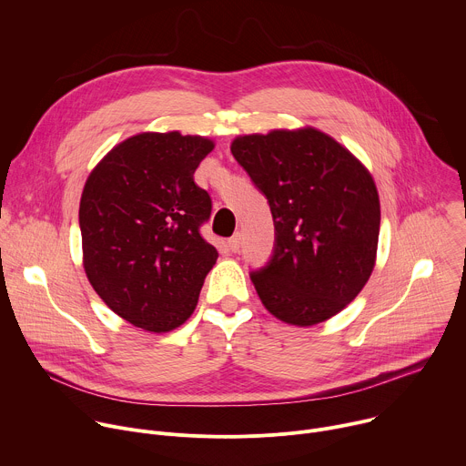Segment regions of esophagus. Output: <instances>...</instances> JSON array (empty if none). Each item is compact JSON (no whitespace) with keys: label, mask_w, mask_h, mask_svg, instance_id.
Instances as JSON below:
<instances>
[{"label":"esophagus","mask_w":466,"mask_h":466,"mask_svg":"<svg viewBox=\"0 0 466 466\" xmlns=\"http://www.w3.org/2000/svg\"><path fill=\"white\" fill-rule=\"evenodd\" d=\"M239 245H241V236L239 234H234L230 239H228V248L232 252H238L239 250Z\"/></svg>","instance_id":"esophagus-1"}]
</instances>
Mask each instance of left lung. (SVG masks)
<instances>
[{
    "mask_svg": "<svg viewBox=\"0 0 466 466\" xmlns=\"http://www.w3.org/2000/svg\"><path fill=\"white\" fill-rule=\"evenodd\" d=\"M230 151L275 221L273 258L250 273L261 304L293 326L338 315L376 265L380 197L370 171L315 127L236 137Z\"/></svg>",
    "mask_w": 466,
    "mask_h": 466,
    "instance_id": "8db88e82",
    "label": "left lung"
}]
</instances>
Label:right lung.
<instances>
[{
    "instance_id": "right-lung-1",
    "label": "right lung",
    "mask_w": 466,
    "mask_h": 466,
    "mask_svg": "<svg viewBox=\"0 0 466 466\" xmlns=\"http://www.w3.org/2000/svg\"><path fill=\"white\" fill-rule=\"evenodd\" d=\"M214 147L178 130L138 132L99 160L81 195L88 282L116 315L153 334L191 317L218 259L198 234L210 195L193 182Z\"/></svg>"
}]
</instances>
